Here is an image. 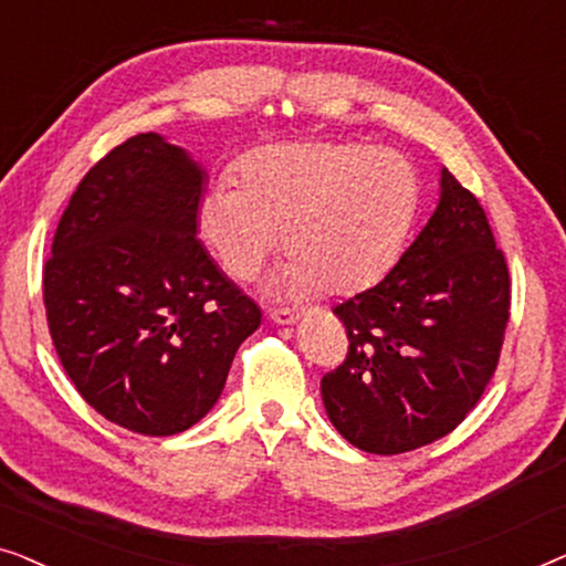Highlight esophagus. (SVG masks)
<instances>
[{"instance_id":"obj_1","label":"esophagus","mask_w":566,"mask_h":566,"mask_svg":"<svg viewBox=\"0 0 566 566\" xmlns=\"http://www.w3.org/2000/svg\"><path fill=\"white\" fill-rule=\"evenodd\" d=\"M270 319L275 324H296L298 312H293V308H273V312H270Z\"/></svg>"}]
</instances>
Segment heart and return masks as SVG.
I'll return each mask as SVG.
<instances>
[{"mask_svg":"<svg viewBox=\"0 0 566 566\" xmlns=\"http://www.w3.org/2000/svg\"><path fill=\"white\" fill-rule=\"evenodd\" d=\"M417 208V177L397 151L296 142L239 165L198 206V231L229 275L250 281L283 231L277 283L293 296L355 293L389 273Z\"/></svg>","mask_w":566,"mask_h":566,"instance_id":"obj_1","label":"heart"}]
</instances>
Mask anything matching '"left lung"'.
Returning <instances> with one entry per match:
<instances>
[{
	"mask_svg": "<svg viewBox=\"0 0 566 566\" xmlns=\"http://www.w3.org/2000/svg\"><path fill=\"white\" fill-rule=\"evenodd\" d=\"M335 314L350 347L322 401L347 443L407 453L474 409L500 360L510 275L484 208L446 167L436 211L391 273Z\"/></svg>",
	"mask_w": 566,
	"mask_h": 566,
	"instance_id": "1",
	"label": "left lung"
}]
</instances>
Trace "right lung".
<instances>
[{
	"mask_svg": "<svg viewBox=\"0 0 566 566\" xmlns=\"http://www.w3.org/2000/svg\"><path fill=\"white\" fill-rule=\"evenodd\" d=\"M206 182L182 146L128 138L76 185L43 268L61 366L90 407L142 436L203 420L262 319L200 244Z\"/></svg>",
	"mask_w": 566,
	"mask_h": 566,
	"instance_id": "right-lung-1",
	"label": "right lung"
}]
</instances>
